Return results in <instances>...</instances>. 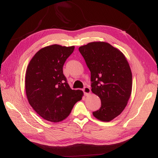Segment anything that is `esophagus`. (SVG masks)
Returning a JSON list of instances; mask_svg holds the SVG:
<instances>
[{
	"mask_svg": "<svg viewBox=\"0 0 158 158\" xmlns=\"http://www.w3.org/2000/svg\"><path fill=\"white\" fill-rule=\"evenodd\" d=\"M83 92H84L85 95H88V94H89L90 92H91V89H90L89 87L85 86V87H84V88L83 89Z\"/></svg>",
	"mask_w": 158,
	"mask_h": 158,
	"instance_id": "obj_1",
	"label": "esophagus"
}]
</instances>
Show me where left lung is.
<instances>
[{"mask_svg": "<svg viewBox=\"0 0 158 158\" xmlns=\"http://www.w3.org/2000/svg\"><path fill=\"white\" fill-rule=\"evenodd\" d=\"M79 51L91 72V87L101 100L93 112L96 118L109 122L120 115L132 92V75L123 53L105 42H92Z\"/></svg>", "mask_w": 158, "mask_h": 158, "instance_id": "8db88e82", "label": "left lung"}]
</instances>
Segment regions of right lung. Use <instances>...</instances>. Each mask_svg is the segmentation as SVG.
I'll return each mask as SVG.
<instances>
[{"label":"right lung","instance_id":"1","mask_svg":"<svg viewBox=\"0 0 158 158\" xmlns=\"http://www.w3.org/2000/svg\"><path fill=\"white\" fill-rule=\"evenodd\" d=\"M75 47L52 45L40 49L29 62L25 89L29 104L43 119L59 122L66 119L83 92L70 89L63 66Z\"/></svg>","mask_w":158,"mask_h":158}]
</instances>
